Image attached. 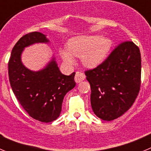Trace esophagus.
I'll return each mask as SVG.
<instances>
[{
  "label": "esophagus",
  "instance_id": "esophagus-1",
  "mask_svg": "<svg viewBox=\"0 0 151 151\" xmlns=\"http://www.w3.org/2000/svg\"><path fill=\"white\" fill-rule=\"evenodd\" d=\"M86 79V75L82 72H80V71H77L75 74V77H74V80L77 83H79L81 81L84 80Z\"/></svg>",
  "mask_w": 151,
  "mask_h": 151
}]
</instances>
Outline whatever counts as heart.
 <instances>
[{
  "label": "heart",
  "instance_id": "heart-1",
  "mask_svg": "<svg viewBox=\"0 0 151 151\" xmlns=\"http://www.w3.org/2000/svg\"><path fill=\"white\" fill-rule=\"evenodd\" d=\"M112 41L106 37L97 35L78 36L69 39L67 49H61L60 54L65 64L71 65L74 63L73 56L80 57L85 67L95 68L103 63L107 56Z\"/></svg>",
  "mask_w": 151,
  "mask_h": 151
}]
</instances>
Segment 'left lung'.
Returning <instances> with one entry per match:
<instances>
[{
    "instance_id": "1",
    "label": "left lung",
    "mask_w": 151,
    "mask_h": 151,
    "mask_svg": "<svg viewBox=\"0 0 151 151\" xmlns=\"http://www.w3.org/2000/svg\"><path fill=\"white\" fill-rule=\"evenodd\" d=\"M141 53L133 42L118 46L102 64L86 71L94 113L104 121L122 116L134 103L141 84Z\"/></svg>"
}]
</instances>
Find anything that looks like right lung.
<instances>
[{
    "label": "right lung",
    "instance_id": "1",
    "mask_svg": "<svg viewBox=\"0 0 151 151\" xmlns=\"http://www.w3.org/2000/svg\"><path fill=\"white\" fill-rule=\"evenodd\" d=\"M49 42L47 36L39 32L24 35L12 48L8 64L9 83L18 102L29 116L45 123L60 116L65 95L76 86L75 72L68 76L62 74L54 56L39 71H32L23 64L25 47Z\"/></svg>",
    "mask_w": 151,
    "mask_h": 151
}]
</instances>
